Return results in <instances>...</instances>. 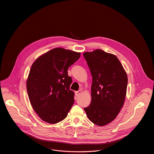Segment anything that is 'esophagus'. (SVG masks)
I'll list each match as a JSON object with an SVG mask.
<instances>
[{"label":"esophagus","mask_w":154,"mask_h":154,"mask_svg":"<svg viewBox=\"0 0 154 154\" xmlns=\"http://www.w3.org/2000/svg\"><path fill=\"white\" fill-rule=\"evenodd\" d=\"M81 93H82V90H79V91H75V95H76V96H79L81 94Z\"/></svg>","instance_id":"esophagus-1"}]
</instances>
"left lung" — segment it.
Masks as SVG:
<instances>
[{"label":"left lung","mask_w":154,"mask_h":154,"mask_svg":"<svg viewBox=\"0 0 154 154\" xmlns=\"http://www.w3.org/2000/svg\"><path fill=\"white\" fill-rule=\"evenodd\" d=\"M83 57L93 77L91 102L84 110L92 122L103 126L116 118L124 105L127 76L113 54L97 49L85 52Z\"/></svg>","instance_id":"obj_1"}]
</instances>
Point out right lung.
<instances>
[{
    "label": "right lung",
    "instance_id": "obj_1",
    "mask_svg": "<svg viewBox=\"0 0 154 154\" xmlns=\"http://www.w3.org/2000/svg\"><path fill=\"white\" fill-rule=\"evenodd\" d=\"M80 56L78 52L55 48L33 63L27 90L33 109L42 121L56 124L66 118L74 102L68 70Z\"/></svg>",
    "mask_w": 154,
    "mask_h": 154
}]
</instances>
